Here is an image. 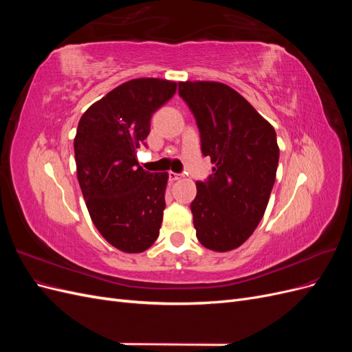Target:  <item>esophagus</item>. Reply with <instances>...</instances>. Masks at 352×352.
Listing matches in <instances>:
<instances>
[{
    "label": "esophagus",
    "mask_w": 352,
    "mask_h": 352,
    "mask_svg": "<svg viewBox=\"0 0 352 352\" xmlns=\"http://www.w3.org/2000/svg\"><path fill=\"white\" fill-rule=\"evenodd\" d=\"M168 179L172 180V182H175V180H179L180 179V175L175 173V172H168Z\"/></svg>",
    "instance_id": "esophagus-1"
}]
</instances>
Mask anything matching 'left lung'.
Instances as JSON below:
<instances>
[{
	"instance_id": "left-lung-1",
	"label": "left lung",
	"mask_w": 352,
	"mask_h": 352,
	"mask_svg": "<svg viewBox=\"0 0 352 352\" xmlns=\"http://www.w3.org/2000/svg\"><path fill=\"white\" fill-rule=\"evenodd\" d=\"M179 95L197 120L202 154L214 164L190 204L197 238L212 251L235 250L267 207L279 163L276 132L225 83L179 82Z\"/></svg>"
}]
</instances>
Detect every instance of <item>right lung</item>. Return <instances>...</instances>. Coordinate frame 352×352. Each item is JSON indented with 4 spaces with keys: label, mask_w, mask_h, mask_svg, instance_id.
I'll list each match as a JSON object with an SVG mask.
<instances>
[{
    "label": "right lung",
    "mask_w": 352,
    "mask_h": 352,
    "mask_svg": "<svg viewBox=\"0 0 352 352\" xmlns=\"http://www.w3.org/2000/svg\"><path fill=\"white\" fill-rule=\"evenodd\" d=\"M176 82L142 78L122 83L83 113L74 136L78 180L95 228L123 252L155 242L166 208L168 175L138 164L136 150L151 117L176 92Z\"/></svg>",
    "instance_id": "add662e5"
}]
</instances>
